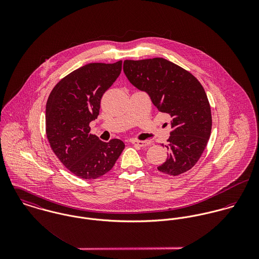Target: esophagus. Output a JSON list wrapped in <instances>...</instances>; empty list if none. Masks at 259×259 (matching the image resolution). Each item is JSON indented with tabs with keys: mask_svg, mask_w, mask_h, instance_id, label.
<instances>
[{
	"mask_svg": "<svg viewBox=\"0 0 259 259\" xmlns=\"http://www.w3.org/2000/svg\"><path fill=\"white\" fill-rule=\"evenodd\" d=\"M133 145L135 146H138L140 148H146L149 145V142L148 141H138V140H132L131 141Z\"/></svg>",
	"mask_w": 259,
	"mask_h": 259,
	"instance_id": "34e87169",
	"label": "esophagus"
}]
</instances>
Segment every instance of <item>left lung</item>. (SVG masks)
<instances>
[{"instance_id":"1","label":"left lung","mask_w":259,"mask_h":259,"mask_svg":"<svg viewBox=\"0 0 259 259\" xmlns=\"http://www.w3.org/2000/svg\"><path fill=\"white\" fill-rule=\"evenodd\" d=\"M123 72L158 111L172 117L167 158L157 169L174 177L186 172L200 158L211 133V111L203 87L194 75L162 58L125 60Z\"/></svg>"}]
</instances>
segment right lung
Listing matches in <instances>:
<instances>
[{"instance_id":"add662e5","label":"right lung","mask_w":259,"mask_h":259,"mask_svg":"<svg viewBox=\"0 0 259 259\" xmlns=\"http://www.w3.org/2000/svg\"><path fill=\"white\" fill-rule=\"evenodd\" d=\"M122 62L91 63L62 78L46 106V133L61 162L74 176L96 180L109 172L124 148L117 139L102 142L90 134L106 91L121 72Z\"/></svg>"}]
</instances>
